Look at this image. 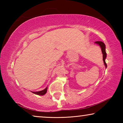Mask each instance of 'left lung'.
<instances>
[{"label": "left lung", "instance_id": "left-lung-1", "mask_svg": "<svg viewBox=\"0 0 123 123\" xmlns=\"http://www.w3.org/2000/svg\"><path fill=\"white\" fill-rule=\"evenodd\" d=\"M95 44H97L98 45H99L100 47L101 48V51H102V54H103V61H104V65L105 66V68H107V64L105 62V60L106 59V56H107V54L106 53V46L105 44L103 42L101 41H97L95 42Z\"/></svg>", "mask_w": 123, "mask_h": 123}]
</instances>
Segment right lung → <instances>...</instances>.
I'll list each match as a JSON object with an SVG mask.
<instances>
[{
  "instance_id": "add662e5",
  "label": "right lung",
  "mask_w": 123,
  "mask_h": 123,
  "mask_svg": "<svg viewBox=\"0 0 123 123\" xmlns=\"http://www.w3.org/2000/svg\"><path fill=\"white\" fill-rule=\"evenodd\" d=\"M47 88H48V87H47L46 88H45L44 89H43V90H42V91H38V92H31L34 93V94H36V95H44V94H45V93H47Z\"/></svg>"
}]
</instances>
